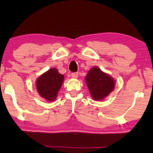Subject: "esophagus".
Returning <instances> with one entry per match:
<instances>
[{
	"label": "esophagus",
	"instance_id": "esophagus-1",
	"mask_svg": "<svg viewBox=\"0 0 153 153\" xmlns=\"http://www.w3.org/2000/svg\"><path fill=\"white\" fill-rule=\"evenodd\" d=\"M78 76V73H71V77L73 78H77Z\"/></svg>",
	"mask_w": 153,
	"mask_h": 153
}]
</instances>
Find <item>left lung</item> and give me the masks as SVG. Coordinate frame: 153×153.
<instances>
[{
	"label": "left lung",
	"instance_id": "1",
	"mask_svg": "<svg viewBox=\"0 0 153 153\" xmlns=\"http://www.w3.org/2000/svg\"><path fill=\"white\" fill-rule=\"evenodd\" d=\"M87 86L94 100H102L113 91L114 80L103 73L97 67H94L85 77Z\"/></svg>",
	"mask_w": 153,
	"mask_h": 153
}]
</instances>
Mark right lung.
I'll return each mask as SVG.
<instances>
[{"mask_svg": "<svg viewBox=\"0 0 153 153\" xmlns=\"http://www.w3.org/2000/svg\"><path fill=\"white\" fill-rule=\"evenodd\" d=\"M64 79V75L58 73L56 68L50 69L36 80V89L42 97L52 101L57 97Z\"/></svg>", "mask_w": 153, "mask_h": 153, "instance_id": "obj_1", "label": "right lung"}]
</instances>
